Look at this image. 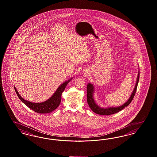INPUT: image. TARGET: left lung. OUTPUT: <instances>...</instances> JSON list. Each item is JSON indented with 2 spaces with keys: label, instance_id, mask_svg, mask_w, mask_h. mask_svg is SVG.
Listing matches in <instances>:
<instances>
[{
  "label": "left lung",
  "instance_id": "1",
  "mask_svg": "<svg viewBox=\"0 0 157 157\" xmlns=\"http://www.w3.org/2000/svg\"><path fill=\"white\" fill-rule=\"evenodd\" d=\"M140 73L139 72L138 76H137V82L135 86V88L134 89L133 92L132 93V94L131 95V97L130 98L128 99V101L122 105L121 106L119 107H116V108H101L99 107L97 105L95 104L94 99H93V94L94 92V87L91 84H88L87 87V99L88 104L91 110H93L94 112L99 114V115H110L114 113H116L117 112L121 111L123 109H124L125 107L128 106V105L131 103L135 95V94L137 90V85L138 82L139 81Z\"/></svg>",
  "mask_w": 157,
  "mask_h": 157
}]
</instances>
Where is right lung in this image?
Wrapping results in <instances>:
<instances>
[{
	"mask_svg": "<svg viewBox=\"0 0 157 157\" xmlns=\"http://www.w3.org/2000/svg\"><path fill=\"white\" fill-rule=\"evenodd\" d=\"M71 80V78L68 81H65L64 83L59 87L56 92L54 93L50 98L42 103H33L26 101L21 97L15 87L14 90L19 99L30 109L38 113H48L52 112L53 110L56 109L58 107L61 101L62 94L66 86Z\"/></svg>",
	"mask_w": 157,
	"mask_h": 157,
	"instance_id": "1",
	"label": "right lung"
}]
</instances>
